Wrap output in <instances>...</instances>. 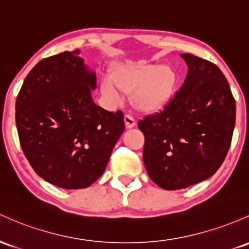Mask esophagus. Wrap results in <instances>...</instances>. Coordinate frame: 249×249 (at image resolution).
<instances>
[{"instance_id": "1", "label": "esophagus", "mask_w": 249, "mask_h": 249, "mask_svg": "<svg viewBox=\"0 0 249 249\" xmlns=\"http://www.w3.org/2000/svg\"><path fill=\"white\" fill-rule=\"evenodd\" d=\"M124 122H125V127L126 129H132V127L136 126V120L130 116V114H126L124 117Z\"/></svg>"}]
</instances>
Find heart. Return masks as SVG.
I'll list each match as a JSON object with an SVG mask.
<instances>
[{
	"mask_svg": "<svg viewBox=\"0 0 249 249\" xmlns=\"http://www.w3.org/2000/svg\"><path fill=\"white\" fill-rule=\"evenodd\" d=\"M178 75L169 65L124 62L102 81L103 94L112 103H120L133 93L136 108L152 113L164 108L176 94Z\"/></svg>",
	"mask_w": 249,
	"mask_h": 249,
	"instance_id": "obj_1",
	"label": "heart"
}]
</instances>
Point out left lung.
<instances>
[{
	"label": "left lung",
	"instance_id": "obj_1",
	"mask_svg": "<svg viewBox=\"0 0 249 249\" xmlns=\"http://www.w3.org/2000/svg\"><path fill=\"white\" fill-rule=\"evenodd\" d=\"M181 58L188 74L179 91L160 113L138 122L145 137L144 165L165 190L190 187L216 173L235 126V100L220 68L193 54Z\"/></svg>",
	"mask_w": 249,
	"mask_h": 249
}]
</instances>
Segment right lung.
Instances as JSON below:
<instances>
[{
  "label": "right lung",
  "mask_w": 249,
  "mask_h": 249,
  "mask_svg": "<svg viewBox=\"0 0 249 249\" xmlns=\"http://www.w3.org/2000/svg\"><path fill=\"white\" fill-rule=\"evenodd\" d=\"M79 54L75 49L37 62L15 104L24 156L40 177L64 189L97 181L125 129L122 111L93 102L95 73Z\"/></svg>",
  "instance_id": "obj_1"
}]
</instances>
